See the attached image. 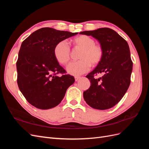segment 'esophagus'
<instances>
[{"mask_svg": "<svg viewBox=\"0 0 149 149\" xmlns=\"http://www.w3.org/2000/svg\"><path fill=\"white\" fill-rule=\"evenodd\" d=\"M80 78H81V77H79V76H75V77H74L76 81H77L79 80Z\"/></svg>", "mask_w": 149, "mask_h": 149, "instance_id": "34e87169", "label": "esophagus"}]
</instances>
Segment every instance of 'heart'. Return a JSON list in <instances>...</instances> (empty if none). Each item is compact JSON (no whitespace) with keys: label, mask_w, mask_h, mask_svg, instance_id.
<instances>
[{"label":"heart","mask_w":149,"mask_h":149,"mask_svg":"<svg viewBox=\"0 0 149 149\" xmlns=\"http://www.w3.org/2000/svg\"><path fill=\"white\" fill-rule=\"evenodd\" d=\"M72 43L75 48L81 49L78 61L72 62L66 68L67 72L73 76H79L86 73L91 65L96 66L100 63L103 57V49L100 44L88 35H82L74 37ZM53 54L56 61L65 65L70 58V48L65 41L58 42L54 48Z\"/></svg>","instance_id":"b5f03b06"}]
</instances>
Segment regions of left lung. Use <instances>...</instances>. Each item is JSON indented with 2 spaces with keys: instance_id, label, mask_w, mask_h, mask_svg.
Instances as JSON below:
<instances>
[{
  "instance_id": "8db88e82",
  "label": "left lung",
  "mask_w": 149,
  "mask_h": 149,
  "mask_svg": "<svg viewBox=\"0 0 149 149\" xmlns=\"http://www.w3.org/2000/svg\"><path fill=\"white\" fill-rule=\"evenodd\" d=\"M79 34L92 36L103 49L100 64L86 77L91 82L83 97L94 109L105 110L117 104L129 87L133 63L129 45L118 33L109 28L84 31ZM103 73L101 78L94 76Z\"/></svg>"
}]
</instances>
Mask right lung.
Returning a JSON list of instances; mask_svg holds the SVG:
<instances>
[{
  "mask_svg": "<svg viewBox=\"0 0 149 149\" xmlns=\"http://www.w3.org/2000/svg\"><path fill=\"white\" fill-rule=\"evenodd\" d=\"M78 33L45 27L22 42L16 64L17 84L30 104L40 109L55 107L74 83L73 76L66 74L56 61L53 49L58 42ZM59 73L63 74L59 77Z\"/></svg>",
  "mask_w": 149,
  "mask_h": 149,
  "instance_id": "add662e5",
  "label": "right lung"
}]
</instances>
